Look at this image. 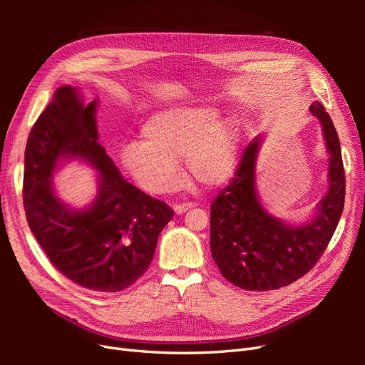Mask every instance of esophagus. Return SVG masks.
I'll use <instances>...</instances> for the list:
<instances>
[{
    "label": "esophagus",
    "mask_w": 365,
    "mask_h": 365,
    "mask_svg": "<svg viewBox=\"0 0 365 365\" xmlns=\"http://www.w3.org/2000/svg\"><path fill=\"white\" fill-rule=\"evenodd\" d=\"M192 207H193V204L185 202V204H176V205L173 207V210H175L176 215H182V213L187 212V210H190Z\"/></svg>",
    "instance_id": "esophagus-1"
}]
</instances>
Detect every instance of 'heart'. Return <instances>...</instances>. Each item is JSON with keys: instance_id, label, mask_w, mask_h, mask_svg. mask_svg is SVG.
<instances>
[{"instance_id": "obj_1", "label": "heart", "mask_w": 365, "mask_h": 365, "mask_svg": "<svg viewBox=\"0 0 365 365\" xmlns=\"http://www.w3.org/2000/svg\"><path fill=\"white\" fill-rule=\"evenodd\" d=\"M212 109L176 106L153 114L143 126L145 141H129L120 158L143 190L153 195L180 184L178 160L197 184L215 189L236 168V130L228 120H215Z\"/></svg>"}]
</instances>
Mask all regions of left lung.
I'll list each match as a JSON object with an SVG mask.
<instances>
[{
    "mask_svg": "<svg viewBox=\"0 0 365 365\" xmlns=\"http://www.w3.org/2000/svg\"><path fill=\"white\" fill-rule=\"evenodd\" d=\"M322 123L329 152V190L317 213L304 224L289 225L260 204L256 190V160L262 137L242 153L235 178L210 207V248L220 274L247 291L288 286L311 271L332 239L344 208L346 176L341 146L324 106L309 108Z\"/></svg>",
    "mask_w": 365,
    "mask_h": 365,
    "instance_id": "obj_1",
    "label": "left lung"
}]
</instances>
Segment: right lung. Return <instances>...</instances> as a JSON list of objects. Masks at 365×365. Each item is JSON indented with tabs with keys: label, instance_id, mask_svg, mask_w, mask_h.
Returning a JSON list of instances; mask_svg holds the SVG:
<instances>
[{
	"label": "right lung",
	"instance_id": "1",
	"mask_svg": "<svg viewBox=\"0 0 365 365\" xmlns=\"http://www.w3.org/2000/svg\"><path fill=\"white\" fill-rule=\"evenodd\" d=\"M96 108L97 101L85 105L76 88H58L29 134L23 200L31 233L54 268L82 288L118 292L146 272L173 210L120 175L97 141ZM68 159L99 172L98 195L83 209L52 190L53 170Z\"/></svg>",
	"mask_w": 365,
	"mask_h": 365
}]
</instances>
